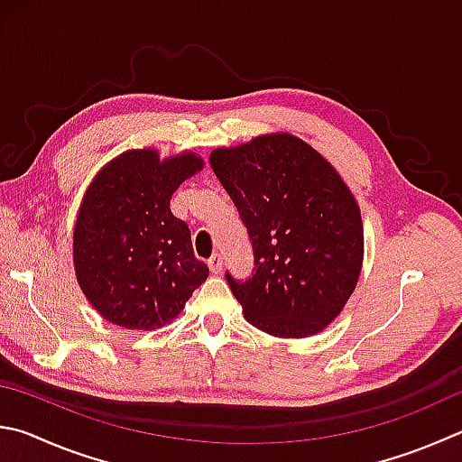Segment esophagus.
I'll list each match as a JSON object with an SVG mask.
<instances>
[{"label":"esophagus","instance_id":"esophagus-1","mask_svg":"<svg viewBox=\"0 0 462 462\" xmlns=\"http://www.w3.org/2000/svg\"><path fill=\"white\" fill-rule=\"evenodd\" d=\"M222 264H224V260H222L220 254H212V256L208 258V266H209V271H212L214 274L222 273Z\"/></svg>","mask_w":462,"mask_h":462}]
</instances>
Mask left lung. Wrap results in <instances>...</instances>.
Segmentation results:
<instances>
[{
	"label": "left lung",
	"mask_w": 462,
	"mask_h": 462,
	"mask_svg": "<svg viewBox=\"0 0 462 462\" xmlns=\"http://www.w3.org/2000/svg\"><path fill=\"white\" fill-rule=\"evenodd\" d=\"M209 165L253 242V276L226 273L246 321L274 337L325 329L354 292L364 260L362 216L339 173L287 133L216 149Z\"/></svg>",
	"instance_id": "left-lung-1"
}]
</instances>
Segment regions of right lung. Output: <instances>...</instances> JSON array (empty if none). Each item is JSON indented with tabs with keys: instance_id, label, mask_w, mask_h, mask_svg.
<instances>
[{
	"instance_id": "add662e5",
	"label": "right lung",
	"mask_w": 462,
	"mask_h": 462,
	"mask_svg": "<svg viewBox=\"0 0 462 462\" xmlns=\"http://www.w3.org/2000/svg\"><path fill=\"white\" fill-rule=\"evenodd\" d=\"M204 162L194 153L159 162L127 151L87 189L74 226V271L92 307L125 329H157L180 315L208 264L194 256L188 224L170 199Z\"/></svg>"
}]
</instances>
